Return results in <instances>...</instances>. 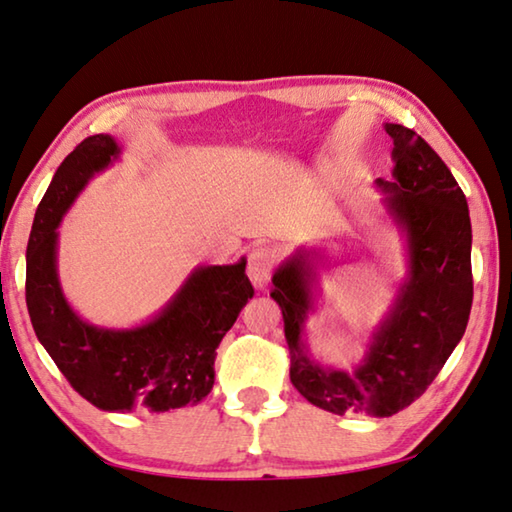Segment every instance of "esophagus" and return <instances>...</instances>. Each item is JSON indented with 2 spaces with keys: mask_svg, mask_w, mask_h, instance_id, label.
Masks as SVG:
<instances>
[{
  "mask_svg": "<svg viewBox=\"0 0 512 512\" xmlns=\"http://www.w3.org/2000/svg\"><path fill=\"white\" fill-rule=\"evenodd\" d=\"M272 270H274V251L270 247H258L251 251L249 263H247V274H249V281L254 283V288L263 290L272 279Z\"/></svg>",
  "mask_w": 512,
  "mask_h": 512,
  "instance_id": "obj_1",
  "label": "esophagus"
}]
</instances>
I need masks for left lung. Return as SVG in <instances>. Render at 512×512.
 Wrapping results in <instances>:
<instances>
[{"instance_id": "8db88e82", "label": "left lung", "mask_w": 512, "mask_h": 512, "mask_svg": "<svg viewBox=\"0 0 512 512\" xmlns=\"http://www.w3.org/2000/svg\"><path fill=\"white\" fill-rule=\"evenodd\" d=\"M392 181L376 179L383 206L406 240V279L367 351L351 372L308 354L304 324L317 295L322 254L299 247L272 276L290 349V381L313 406L335 415L390 417L433 383L463 338L472 311V222L467 199L429 142L401 124H385Z\"/></svg>"}]
</instances>
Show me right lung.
I'll return each mask as SVG.
<instances>
[{
	"mask_svg": "<svg viewBox=\"0 0 512 512\" xmlns=\"http://www.w3.org/2000/svg\"><path fill=\"white\" fill-rule=\"evenodd\" d=\"M108 133L90 136L58 167L33 217L27 247V308L40 345L74 390L108 413H165L213 390L215 356L242 306L254 297L245 258L199 265L152 320L106 329L74 313L56 270L58 226L95 174L120 158Z\"/></svg>",
	"mask_w": 512,
	"mask_h": 512,
	"instance_id": "obj_1",
	"label": "right lung"
}]
</instances>
